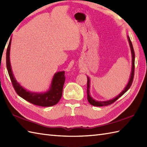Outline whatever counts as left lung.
<instances>
[{
	"label": "left lung",
	"instance_id": "obj_1",
	"mask_svg": "<svg viewBox=\"0 0 147 147\" xmlns=\"http://www.w3.org/2000/svg\"><path fill=\"white\" fill-rule=\"evenodd\" d=\"M127 39H128V42L129 43V46L131 48V54H132V69H131V76H130V78L129 80V82L127 83V85L125 87V88L124 89V90L119 95H117L116 97L112 99V100H109L107 101H96L90 95V80L89 79L88 77H87V99H88V101L91 105L93 106H97V107H102V106H107L108 105L112 104V103H114L115 101H116L117 100L120 98L121 96L124 94L127 90H129L130 88V86H131L133 81V78H134V73H135V52H134V49L133 47V45L132 43L131 42V40L129 38V36H127Z\"/></svg>",
	"mask_w": 147,
	"mask_h": 147
}]
</instances>
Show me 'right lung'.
<instances>
[{"label": "right lung", "instance_id": "obj_1", "mask_svg": "<svg viewBox=\"0 0 147 147\" xmlns=\"http://www.w3.org/2000/svg\"><path fill=\"white\" fill-rule=\"evenodd\" d=\"M11 43V38L9 40L7 53H6V65H7L9 77L16 92L21 97L34 105L42 106V107H50L57 104L60 100L62 95V89L65 79L64 76L65 72H57L54 74L52 80L51 88L47 92L38 93L27 91L17 82L12 72L10 59H9Z\"/></svg>", "mask_w": 147, "mask_h": 147}]
</instances>
